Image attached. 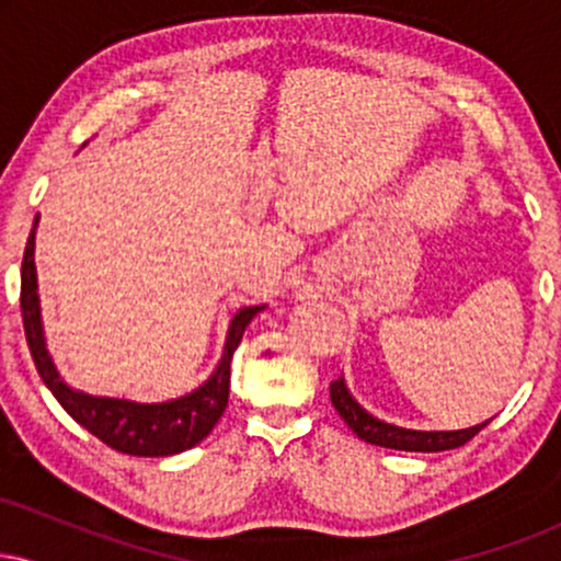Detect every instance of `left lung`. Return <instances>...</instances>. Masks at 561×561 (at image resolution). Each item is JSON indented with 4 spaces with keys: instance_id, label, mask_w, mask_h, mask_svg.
<instances>
[{
    "instance_id": "left-lung-1",
    "label": "left lung",
    "mask_w": 561,
    "mask_h": 561,
    "mask_svg": "<svg viewBox=\"0 0 561 561\" xmlns=\"http://www.w3.org/2000/svg\"><path fill=\"white\" fill-rule=\"evenodd\" d=\"M330 398L334 409H337V414L343 416L347 427L362 437V440L371 443V446H382L392 450H422V454H433V450L459 448L472 440V437L491 422L488 420L482 424H474V427L469 430H450V433H422V430L396 427V424L379 422L371 414H366L362 405L353 401L351 392H347L343 377L330 382Z\"/></svg>"
}]
</instances>
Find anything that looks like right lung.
Returning <instances> with one entry per match:
<instances>
[{"instance_id":"add662e5","label":"right lung","mask_w":561,"mask_h":561,"mask_svg":"<svg viewBox=\"0 0 561 561\" xmlns=\"http://www.w3.org/2000/svg\"><path fill=\"white\" fill-rule=\"evenodd\" d=\"M38 221V218H36ZM34 244H36V224L31 229L28 242H25L23 266H21V311L25 340L34 356V364L42 375L44 385L53 390L62 409L73 416L81 427H87L94 437H100L105 446H111L128 456H173L182 450L197 446L203 437L210 435L216 422L221 420L224 409L229 403V377H231V356L240 345L244 327L261 311L263 306L240 308L231 319L224 356L208 382L199 385L190 396L173 398L165 403H137L126 398H105L81 392L57 375L53 356L47 353L42 332V311H38L36 295V266H34Z\"/></svg>"}]
</instances>
